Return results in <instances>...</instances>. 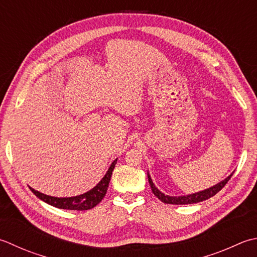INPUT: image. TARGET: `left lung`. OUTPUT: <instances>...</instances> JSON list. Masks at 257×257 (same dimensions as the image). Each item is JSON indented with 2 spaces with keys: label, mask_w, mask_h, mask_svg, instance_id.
Masks as SVG:
<instances>
[{
  "label": "left lung",
  "mask_w": 257,
  "mask_h": 257,
  "mask_svg": "<svg viewBox=\"0 0 257 257\" xmlns=\"http://www.w3.org/2000/svg\"><path fill=\"white\" fill-rule=\"evenodd\" d=\"M147 175H148V182L150 184V187H152L153 193L155 194L156 197L162 200L163 203L173 204V205H188V204H196V203L204 202V200L213 197V196L217 194L219 190L222 189L226 184H227L230 177L233 176V173L230 174L228 177H226L224 180H222V182H219L218 184L212 186V187L204 189V190H202V192L189 194V195H183V196H169V195L164 194L163 192H160V190L155 186L149 173Z\"/></svg>",
  "instance_id": "1"
}]
</instances>
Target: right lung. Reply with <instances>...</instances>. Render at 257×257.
Here are the masks:
<instances>
[{"instance_id":"obj_1","label":"right lung","mask_w":257,"mask_h":257,"mask_svg":"<svg viewBox=\"0 0 257 257\" xmlns=\"http://www.w3.org/2000/svg\"><path fill=\"white\" fill-rule=\"evenodd\" d=\"M118 159V158H117ZM117 159H114L112 164L110 165L108 172L105 173L103 178L94 186L89 192L73 196V197H54V196H49L43 193H40L38 190L30 187L31 192L37 196L38 198L43 200L44 203L53 206V207L61 208V209H70V210H88L93 208L103 199L105 193H107L110 178H111L114 166L117 164Z\"/></svg>"}]
</instances>
